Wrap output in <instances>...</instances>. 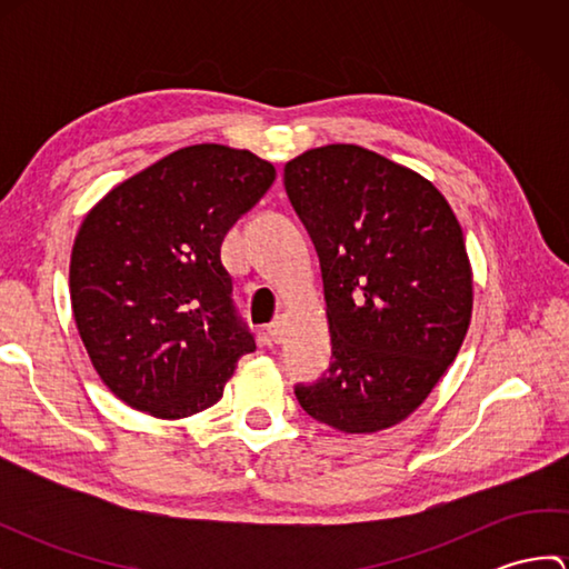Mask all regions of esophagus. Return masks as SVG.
Masks as SVG:
<instances>
[{"label":"esophagus","instance_id":"34e87169","mask_svg":"<svg viewBox=\"0 0 569 569\" xmlns=\"http://www.w3.org/2000/svg\"><path fill=\"white\" fill-rule=\"evenodd\" d=\"M283 332H286V320L283 318H276L269 328H266V335H269L271 342H283Z\"/></svg>","mask_w":569,"mask_h":569}]
</instances>
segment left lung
<instances>
[{
	"instance_id": "left-lung-1",
	"label": "left lung",
	"mask_w": 569,
	"mask_h": 569,
	"mask_svg": "<svg viewBox=\"0 0 569 569\" xmlns=\"http://www.w3.org/2000/svg\"><path fill=\"white\" fill-rule=\"evenodd\" d=\"M283 186L320 257L332 365L296 386L342 432L406 420L452 365L471 320L462 227L428 178L355 143L296 156Z\"/></svg>"
}]
</instances>
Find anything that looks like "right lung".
<instances>
[{"mask_svg": "<svg viewBox=\"0 0 569 569\" xmlns=\"http://www.w3.org/2000/svg\"><path fill=\"white\" fill-rule=\"evenodd\" d=\"M276 180L247 149L196 143L112 188L70 253V303L94 371L153 418L196 416L222 398L257 349L232 303L224 234Z\"/></svg>", "mask_w": 569, "mask_h": 569, "instance_id": "obj_1", "label": "right lung"}]
</instances>
